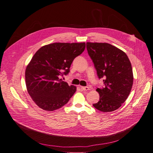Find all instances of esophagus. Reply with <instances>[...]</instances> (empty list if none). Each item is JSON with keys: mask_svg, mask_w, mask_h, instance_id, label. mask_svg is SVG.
<instances>
[{"mask_svg": "<svg viewBox=\"0 0 153 153\" xmlns=\"http://www.w3.org/2000/svg\"><path fill=\"white\" fill-rule=\"evenodd\" d=\"M81 91H87L89 90V88L88 87H81Z\"/></svg>", "mask_w": 153, "mask_h": 153, "instance_id": "1", "label": "esophagus"}]
</instances>
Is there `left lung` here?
Wrapping results in <instances>:
<instances>
[{"label":"left lung","instance_id":"1","mask_svg":"<svg viewBox=\"0 0 153 153\" xmlns=\"http://www.w3.org/2000/svg\"><path fill=\"white\" fill-rule=\"evenodd\" d=\"M88 54L104 87L98 88L99 101L93 104L99 111L110 112L119 108L132 89L133 72L126 53L108 43L87 42Z\"/></svg>","mask_w":153,"mask_h":153}]
</instances>
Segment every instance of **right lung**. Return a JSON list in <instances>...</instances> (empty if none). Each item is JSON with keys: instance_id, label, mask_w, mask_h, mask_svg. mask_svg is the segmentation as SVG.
<instances>
[{"instance_id": "obj_1", "label": "right lung", "mask_w": 153, "mask_h": 153, "mask_svg": "<svg viewBox=\"0 0 153 153\" xmlns=\"http://www.w3.org/2000/svg\"><path fill=\"white\" fill-rule=\"evenodd\" d=\"M85 43H53L34 55L25 70L27 91L36 104L54 111L68 103L76 87L60 77L70 72L74 59L83 52Z\"/></svg>"}]
</instances>
